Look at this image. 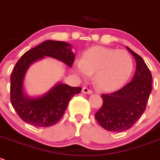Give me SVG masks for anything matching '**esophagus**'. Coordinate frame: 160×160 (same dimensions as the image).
Returning a JSON list of instances; mask_svg holds the SVG:
<instances>
[{
  "mask_svg": "<svg viewBox=\"0 0 160 160\" xmlns=\"http://www.w3.org/2000/svg\"><path fill=\"white\" fill-rule=\"evenodd\" d=\"M82 92L85 93V94H92V91L91 89H89V88H87V87H83V88H82Z\"/></svg>",
  "mask_w": 160,
  "mask_h": 160,
  "instance_id": "1",
  "label": "esophagus"
}]
</instances>
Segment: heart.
Listing matches in <instances>:
<instances>
[{"label":"heart","instance_id":"b5f03b06","mask_svg":"<svg viewBox=\"0 0 160 160\" xmlns=\"http://www.w3.org/2000/svg\"><path fill=\"white\" fill-rule=\"evenodd\" d=\"M132 71L133 61L128 52L101 47L88 49L74 65V72L84 78L94 72L95 83L103 90L121 86L128 79Z\"/></svg>","mask_w":160,"mask_h":160}]
</instances>
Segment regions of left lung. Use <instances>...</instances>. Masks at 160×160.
<instances>
[{
  "instance_id": "left-lung-1",
  "label": "left lung",
  "mask_w": 160,
  "mask_h": 160,
  "mask_svg": "<svg viewBox=\"0 0 160 160\" xmlns=\"http://www.w3.org/2000/svg\"><path fill=\"white\" fill-rule=\"evenodd\" d=\"M136 61L133 78L118 91L102 94L103 103L95 118L104 129L119 132L130 129L143 114L152 92V74L144 60L127 47Z\"/></svg>"
}]
</instances>
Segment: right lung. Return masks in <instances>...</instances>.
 <instances>
[{"label":"right lung","mask_w":160,"mask_h":160,"mask_svg":"<svg viewBox=\"0 0 160 160\" xmlns=\"http://www.w3.org/2000/svg\"><path fill=\"white\" fill-rule=\"evenodd\" d=\"M72 46L62 41L47 40L26 52L15 64L11 76V102L22 120L36 127H50L64 115L72 96L81 92V87L58 83L46 94L29 97L24 92V78L32 63L45 57L54 58L72 67L75 54Z\"/></svg>","instance_id":"add662e5"}]
</instances>
